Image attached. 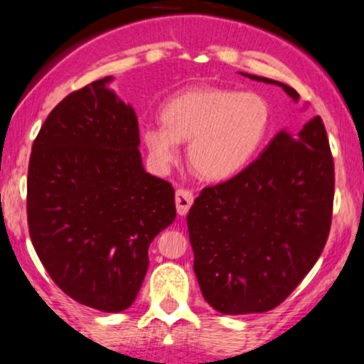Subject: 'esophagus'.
<instances>
[{
	"instance_id": "esophagus-1",
	"label": "esophagus",
	"mask_w": 364,
	"mask_h": 364,
	"mask_svg": "<svg viewBox=\"0 0 364 364\" xmlns=\"http://www.w3.org/2000/svg\"><path fill=\"white\" fill-rule=\"evenodd\" d=\"M176 210L179 215H186L188 208L191 207V202H193V195L186 190H178L176 191Z\"/></svg>"
}]
</instances>
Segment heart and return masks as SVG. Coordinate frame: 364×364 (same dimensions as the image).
<instances>
[{
    "label": "heart",
    "mask_w": 364,
    "mask_h": 364,
    "mask_svg": "<svg viewBox=\"0 0 364 364\" xmlns=\"http://www.w3.org/2000/svg\"><path fill=\"white\" fill-rule=\"evenodd\" d=\"M270 106L255 92L219 87L183 90L161 107L162 124L141 128L149 161L166 173L188 144V164L207 181L237 176L253 161L270 128Z\"/></svg>",
    "instance_id": "1"
}]
</instances>
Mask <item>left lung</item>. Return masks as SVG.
<instances>
[{
	"instance_id": "obj_1",
	"label": "left lung",
	"mask_w": 364,
	"mask_h": 364,
	"mask_svg": "<svg viewBox=\"0 0 364 364\" xmlns=\"http://www.w3.org/2000/svg\"><path fill=\"white\" fill-rule=\"evenodd\" d=\"M241 75L282 87L299 101L286 83ZM332 203L333 159L320 116L296 135L281 129L237 176L202 190L186 223L205 301L224 315L281 304L318 260Z\"/></svg>"
}]
</instances>
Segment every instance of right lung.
<instances>
[{
	"label": "right lung",
	"instance_id": "1",
	"mask_svg": "<svg viewBox=\"0 0 364 364\" xmlns=\"http://www.w3.org/2000/svg\"><path fill=\"white\" fill-rule=\"evenodd\" d=\"M104 77L65 97L32 145L28 232L70 298L127 310L149 269V246L176 219L174 188L144 168L139 119Z\"/></svg>",
	"mask_w": 364,
	"mask_h": 364
}]
</instances>
